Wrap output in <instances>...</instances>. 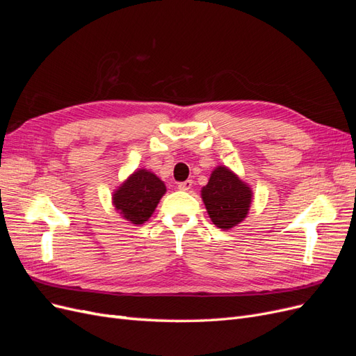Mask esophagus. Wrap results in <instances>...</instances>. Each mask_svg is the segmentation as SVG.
Segmentation results:
<instances>
[{"label": "esophagus", "mask_w": 356, "mask_h": 356, "mask_svg": "<svg viewBox=\"0 0 356 356\" xmlns=\"http://www.w3.org/2000/svg\"><path fill=\"white\" fill-rule=\"evenodd\" d=\"M191 186H193V181H191V179H187V181H182V182H179V184H178V188H179V190H182V191H188V190L191 188Z\"/></svg>", "instance_id": "esophagus-1"}]
</instances>
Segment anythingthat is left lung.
Segmentation results:
<instances>
[{
    "label": "left lung",
    "instance_id": "1",
    "mask_svg": "<svg viewBox=\"0 0 356 356\" xmlns=\"http://www.w3.org/2000/svg\"><path fill=\"white\" fill-rule=\"evenodd\" d=\"M202 199L212 222L229 230L246 217L252 191L230 169L218 166L211 174L207 187L202 188Z\"/></svg>",
    "mask_w": 356,
    "mask_h": 356
}]
</instances>
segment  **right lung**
I'll return each mask as SVG.
<instances>
[{
  "mask_svg": "<svg viewBox=\"0 0 356 356\" xmlns=\"http://www.w3.org/2000/svg\"><path fill=\"white\" fill-rule=\"evenodd\" d=\"M166 187L154 174L139 169L129 177L113 195V202L123 218L132 224L145 222L154 212Z\"/></svg>",
  "mask_w": 356,
  "mask_h": 356,
  "instance_id": "right-lung-1",
  "label": "right lung"
}]
</instances>
